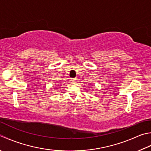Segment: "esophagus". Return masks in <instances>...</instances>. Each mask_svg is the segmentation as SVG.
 <instances>
[{
  "mask_svg": "<svg viewBox=\"0 0 151 151\" xmlns=\"http://www.w3.org/2000/svg\"><path fill=\"white\" fill-rule=\"evenodd\" d=\"M70 81L72 82H77V78H70Z\"/></svg>",
  "mask_w": 151,
  "mask_h": 151,
  "instance_id": "34e87169",
  "label": "esophagus"
}]
</instances>
